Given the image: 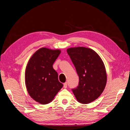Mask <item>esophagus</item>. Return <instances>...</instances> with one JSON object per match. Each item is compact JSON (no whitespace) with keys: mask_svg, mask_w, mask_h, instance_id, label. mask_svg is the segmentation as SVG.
Listing matches in <instances>:
<instances>
[{"mask_svg":"<svg viewBox=\"0 0 130 130\" xmlns=\"http://www.w3.org/2000/svg\"><path fill=\"white\" fill-rule=\"evenodd\" d=\"M67 86H68V83H67V82H65V83L63 84V87H64L65 88H66L67 87Z\"/></svg>","mask_w":130,"mask_h":130,"instance_id":"esophagus-1","label":"esophagus"}]
</instances>
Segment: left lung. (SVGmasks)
Returning <instances> with one entry per match:
<instances>
[{"label":"left lung","instance_id":"1","mask_svg":"<svg viewBox=\"0 0 130 130\" xmlns=\"http://www.w3.org/2000/svg\"><path fill=\"white\" fill-rule=\"evenodd\" d=\"M79 78V85L72 89L76 100L81 104L94 101L102 93L107 75L102 59L95 51L84 47L67 49Z\"/></svg>","mask_w":130,"mask_h":130}]
</instances>
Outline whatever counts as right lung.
Masks as SVG:
<instances>
[{
	"mask_svg": "<svg viewBox=\"0 0 130 130\" xmlns=\"http://www.w3.org/2000/svg\"><path fill=\"white\" fill-rule=\"evenodd\" d=\"M60 53L59 50L43 47L32 55L26 66L25 74L26 89L32 98L42 105L50 103L63 87L53 68Z\"/></svg>",
	"mask_w": 130,
	"mask_h": 130,
	"instance_id": "right-lung-1",
	"label": "right lung"
}]
</instances>
